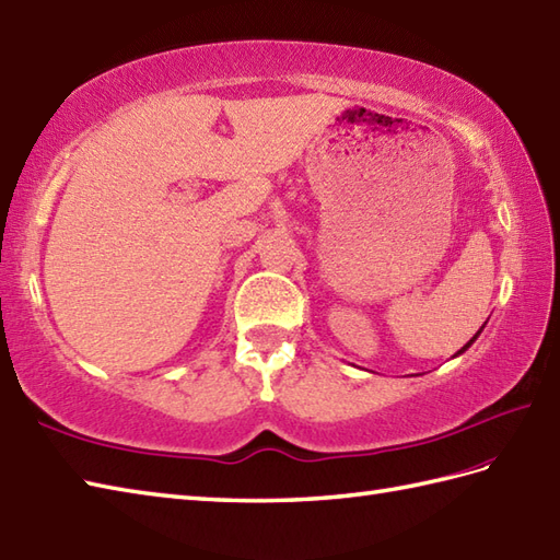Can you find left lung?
<instances>
[{"label": "left lung", "mask_w": 560, "mask_h": 560, "mask_svg": "<svg viewBox=\"0 0 560 560\" xmlns=\"http://www.w3.org/2000/svg\"><path fill=\"white\" fill-rule=\"evenodd\" d=\"M479 332H481V330H479ZM479 332H477V335H475V338H471V340H469V342H467V345H465V347H463V350H459V352H457V354H463V352H465V350H467V347H469V345H471V342H475V340H477V338H479Z\"/></svg>", "instance_id": "obj_1"}]
</instances>
